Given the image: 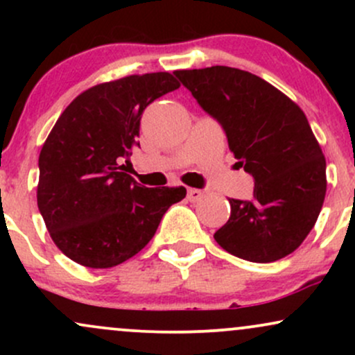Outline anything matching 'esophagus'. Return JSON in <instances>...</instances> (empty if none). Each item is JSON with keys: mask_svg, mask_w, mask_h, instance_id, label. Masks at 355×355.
Returning a JSON list of instances; mask_svg holds the SVG:
<instances>
[{"mask_svg": "<svg viewBox=\"0 0 355 355\" xmlns=\"http://www.w3.org/2000/svg\"><path fill=\"white\" fill-rule=\"evenodd\" d=\"M187 197H189L190 202H200L203 198V191L198 190V189H189L187 191Z\"/></svg>", "mask_w": 355, "mask_h": 355, "instance_id": "obj_1", "label": "esophagus"}]
</instances>
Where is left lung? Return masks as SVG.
<instances>
[{"instance_id": "left-lung-1", "label": "left lung", "mask_w": 355, "mask_h": 355, "mask_svg": "<svg viewBox=\"0 0 355 355\" xmlns=\"http://www.w3.org/2000/svg\"><path fill=\"white\" fill-rule=\"evenodd\" d=\"M175 76L222 125L239 165L254 177L252 200L230 198L214 239L248 262L292 254L315 225L325 198V158L304 112L266 80L230 67Z\"/></svg>"}]
</instances>
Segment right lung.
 <instances>
[{
  "mask_svg": "<svg viewBox=\"0 0 355 355\" xmlns=\"http://www.w3.org/2000/svg\"><path fill=\"white\" fill-rule=\"evenodd\" d=\"M180 87L166 71L88 88L68 105L40 153L36 198L53 242L89 268L115 267L152 240L185 187L146 189L121 172L140 145L144 110Z\"/></svg>",
  "mask_w": 355,
  "mask_h": 355,
  "instance_id": "add662e5",
  "label": "right lung"
}]
</instances>
